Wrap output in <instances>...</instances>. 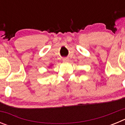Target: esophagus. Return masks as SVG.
<instances>
[{
  "mask_svg": "<svg viewBox=\"0 0 125 125\" xmlns=\"http://www.w3.org/2000/svg\"><path fill=\"white\" fill-rule=\"evenodd\" d=\"M62 61H63V62H67L69 61V59L68 58H64L63 59H62Z\"/></svg>",
  "mask_w": 125,
  "mask_h": 125,
  "instance_id": "esophagus-1",
  "label": "esophagus"
}]
</instances>
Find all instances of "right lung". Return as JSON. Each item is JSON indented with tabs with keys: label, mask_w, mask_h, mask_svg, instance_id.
<instances>
[{
	"label": "right lung",
	"mask_w": 125,
	"mask_h": 125,
	"mask_svg": "<svg viewBox=\"0 0 125 125\" xmlns=\"http://www.w3.org/2000/svg\"><path fill=\"white\" fill-rule=\"evenodd\" d=\"M50 66H49V67H50Z\"/></svg>",
	"instance_id": "1"
}]
</instances>
